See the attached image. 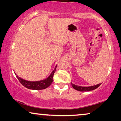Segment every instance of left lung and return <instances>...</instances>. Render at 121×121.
I'll return each instance as SVG.
<instances>
[{"instance_id":"obj_1","label":"left lung","mask_w":121,"mask_h":121,"mask_svg":"<svg viewBox=\"0 0 121 121\" xmlns=\"http://www.w3.org/2000/svg\"><path fill=\"white\" fill-rule=\"evenodd\" d=\"M71 84H72V83H71ZM101 83H100V84H98L97 85H95V86H76V85H74L73 84H72V86L74 89L77 90L78 91H93V90L96 89L97 88H98L99 86L101 85Z\"/></svg>"}]
</instances>
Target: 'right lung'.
<instances>
[{
	"label": "right lung",
	"instance_id": "right-lung-1",
	"mask_svg": "<svg viewBox=\"0 0 121 121\" xmlns=\"http://www.w3.org/2000/svg\"><path fill=\"white\" fill-rule=\"evenodd\" d=\"M56 66L55 67V69L52 72L50 75L49 76L48 78L47 79L42 80L40 81H37V82H30L27 81L26 80L22 79L20 77H18L17 75L15 73V75L16 76V77L17 78L18 81L21 83L22 85H23L25 87H26L28 89H33V90H42L45 89L50 86L52 83L53 81V77L54 73L55 72Z\"/></svg>",
	"mask_w": 121,
	"mask_h": 121
}]
</instances>
